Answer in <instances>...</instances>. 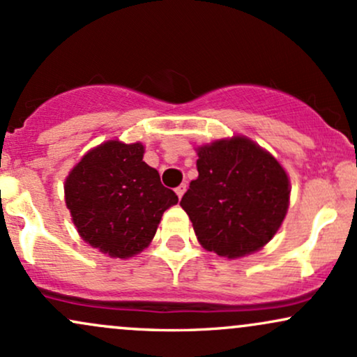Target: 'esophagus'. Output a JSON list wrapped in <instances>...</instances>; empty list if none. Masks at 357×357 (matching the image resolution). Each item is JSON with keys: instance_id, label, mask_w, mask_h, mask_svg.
Returning a JSON list of instances; mask_svg holds the SVG:
<instances>
[{"instance_id": "obj_1", "label": "esophagus", "mask_w": 357, "mask_h": 357, "mask_svg": "<svg viewBox=\"0 0 357 357\" xmlns=\"http://www.w3.org/2000/svg\"><path fill=\"white\" fill-rule=\"evenodd\" d=\"M186 184H179V186L178 188H176V195H178V198H183V195H184V192H186Z\"/></svg>"}]
</instances>
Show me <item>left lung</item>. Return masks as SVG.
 Masks as SVG:
<instances>
[{
    "label": "left lung",
    "instance_id": "left-lung-1",
    "mask_svg": "<svg viewBox=\"0 0 357 357\" xmlns=\"http://www.w3.org/2000/svg\"><path fill=\"white\" fill-rule=\"evenodd\" d=\"M198 178L181 198L199 243L236 258L264 247L289 208V178L268 153L245 137L198 149Z\"/></svg>",
    "mask_w": 357,
    "mask_h": 357
}]
</instances>
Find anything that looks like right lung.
<instances>
[{
  "mask_svg": "<svg viewBox=\"0 0 357 357\" xmlns=\"http://www.w3.org/2000/svg\"><path fill=\"white\" fill-rule=\"evenodd\" d=\"M142 155L139 142L109 141L85 154L65 181L67 208L80 236L110 257L142 252L162 213L178 203Z\"/></svg>",
  "mask_w": 357,
  "mask_h": 357,
  "instance_id": "obj_1",
  "label": "right lung"
}]
</instances>
